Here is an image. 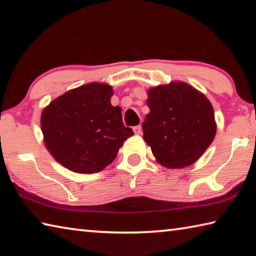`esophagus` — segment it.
<instances>
[{"instance_id":"1","label":"esophagus","mask_w":256,"mask_h":256,"mask_svg":"<svg viewBox=\"0 0 256 256\" xmlns=\"http://www.w3.org/2000/svg\"><path fill=\"white\" fill-rule=\"evenodd\" d=\"M133 131L136 134H140L141 133V126L140 125H136V126L133 128Z\"/></svg>"}]
</instances>
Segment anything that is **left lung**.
Segmentation results:
<instances>
[{
    "mask_svg": "<svg viewBox=\"0 0 256 256\" xmlns=\"http://www.w3.org/2000/svg\"><path fill=\"white\" fill-rule=\"evenodd\" d=\"M150 112L142 123L144 138L157 162L167 168H184L196 162L216 136L211 102L185 82L148 90Z\"/></svg>",
    "mask_w": 256,
    "mask_h": 256,
    "instance_id": "8db88e82",
    "label": "left lung"
}]
</instances>
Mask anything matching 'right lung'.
Segmentation results:
<instances>
[{
	"instance_id": "1",
	"label": "right lung",
	"mask_w": 256,
	"mask_h": 256,
	"mask_svg": "<svg viewBox=\"0 0 256 256\" xmlns=\"http://www.w3.org/2000/svg\"><path fill=\"white\" fill-rule=\"evenodd\" d=\"M112 88L88 84L54 99L42 112L47 150L68 170L80 174L102 172L133 136L125 128L120 107L112 106Z\"/></svg>"
}]
</instances>
